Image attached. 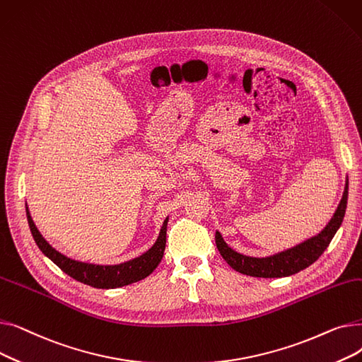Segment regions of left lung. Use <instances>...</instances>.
Listing matches in <instances>:
<instances>
[{"mask_svg":"<svg viewBox=\"0 0 362 362\" xmlns=\"http://www.w3.org/2000/svg\"><path fill=\"white\" fill-rule=\"evenodd\" d=\"M346 204H348V182L337 210L333 218L330 220V223L325 227V230H322L318 236L308 239L307 242L295 246V248L289 251L280 252L269 258H251V257H245L235 252L232 248H229V246L226 245V242L223 240L218 232H216V245L224 261L229 264L233 270L242 274L252 276V277H265V279L292 276L303 269L310 267V265L315 262L321 257V254L327 250V246L330 245L341 221H344Z\"/></svg>","mask_w":362,"mask_h":362,"instance_id":"1","label":"left lung"}]
</instances>
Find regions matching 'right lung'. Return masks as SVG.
<instances>
[{
    "label": "right lung",
    "instance_id": "1",
    "mask_svg": "<svg viewBox=\"0 0 362 362\" xmlns=\"http://www.w3.org/2000/svg\"><path fill=\"white\" fill-rule=\"evenodd\" d=\"M26 216H28V223L30 227L32 236L37 245V248L42 251V254H45L55 265H59L66 274H69L70 277H73L74 280H78L81 283L89 284L92 288L116 289V288L126 286V284L139 281L157 269V265L160 264L164 255L168 218L164 220L160 236L154 243V246H152L151 250H148L145 254H142L141 257L119 265H95V264H86V262L70 259L63 254H60L59 251H55L52 246L42 238L40 230L36 229V226L29 214L28 205H26Z\"/></svg>",
    "mask_w": 362,
    "mask_h": 362
}]
</instances>
